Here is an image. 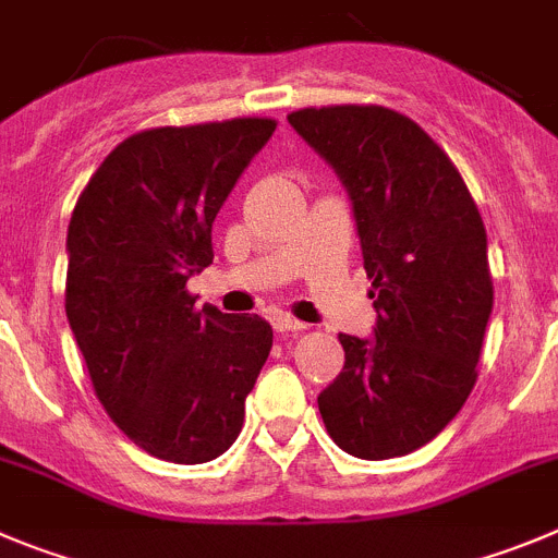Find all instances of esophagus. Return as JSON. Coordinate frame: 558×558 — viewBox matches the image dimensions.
I'll use <instances>...</instances> for the list:
<instances>
[{
  "mask_svg": "<svg viewBox=\"0 0 558 558\" xmlns=\"http://www.w3.org/2000/svg\"><path fill=\"white\" fill-rule=\"evenodd\" d=\"M274 329L282 331V335H290V331H304L306 324H301V320L290 318V315H276V318H274Z\"/></svg>",
  "mask_w": 558,
  "mask_h": 558,
  "instance_id": "34e87169",
  "label": "esophagus"
}]
</instances>
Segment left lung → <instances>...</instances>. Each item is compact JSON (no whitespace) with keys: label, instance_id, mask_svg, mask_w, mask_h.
Instances as JSON below:
<instances>
[{"label":"left lung","instance_id":"1","mask_svg":"<svg viewBox=\"0 0 558 558\" xmlns=\"http://www.w3.org/2000/svg\"><path fill=\"white\" fill-rule=\"evenodd\" d=\"M351 198L373 337L340 335L345 365L318 396L337 446L360 459L417 451L476 385L493 313L487 232L451 157L412 119L379 105L288 116Z\"/></svg>","mask_w":558,"mask_h":558}]
</instances>
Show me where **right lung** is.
Listing matches in <instances>:
<instances>
[{
    "label": "right lung",
    "instance_id": "right-lung-1",
    "mask_svg": "<svg viewBox=\"0 0 558 558\" xmlns=\"http://www.w3.org/2000/svg\"><path fill=\"white\" fill-rule=\"evenodd\" d=\"M276 121L137 132L105 157L69 223L65 315L96 398L143 451L221 457L274 345L259 315L196 310L187 279L213 263V221Z\"/></svg>",
    "mask_w": 558,
    "mask_h": 558
}]
</instances>
